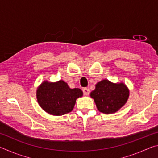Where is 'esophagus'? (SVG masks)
I'll return each instance as SVG.
<instances>
[{
  "label": "esophagus",
  "instance_id": "obj_1",
  "mask_svg": "<svg viewBox=\"0 0 158 158\" xmlns=\"http://www.w3.org/2000/svg\"><path fill=\"white\" fill-rule=\"evenodd\" d=\"M83 92H84V95H89L90 93V90L88 89V88H84V89H83Z\"/></svg>",
  "mask_w": 158,
  "mask_h": 158
}]
</instances>
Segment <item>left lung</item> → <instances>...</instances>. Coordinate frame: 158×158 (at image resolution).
<instances>
[{
	"mask_svg": "<svg viewBox=\"0 0 158 158\" xmlns=\"http://www.w3.org/2000/svg\"><path fill=\"white\" fill-rule=\"evenodd\" d=\"M99 111L104 114L116 112L126 102L129 90L124 84H113L105 79L96 84L95 89L90 93Z\"/></svg>",
	"mask_w": 158,
	"mask_h": 158,
	"instance_id": "8db88e82",
	"label": "left lung"
}]
</instances>
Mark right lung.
<instances>
[{"label": "right lung", "mask_w": 158, "mask_h": 158, "mask_svg": "<svg viewBox=\"0 0 158 158\" xmlns=\"http://www.w3.org/2000/svg\"><path fill=\"white\" fill-rule=\"evenodd\" d=\"M83 95L79 89H69L65 81H44L37 90V98L44 110L54 116H61L73 111L76 100Z\"/></svg>", "instance_id": "obj_1"}]
</instances>
